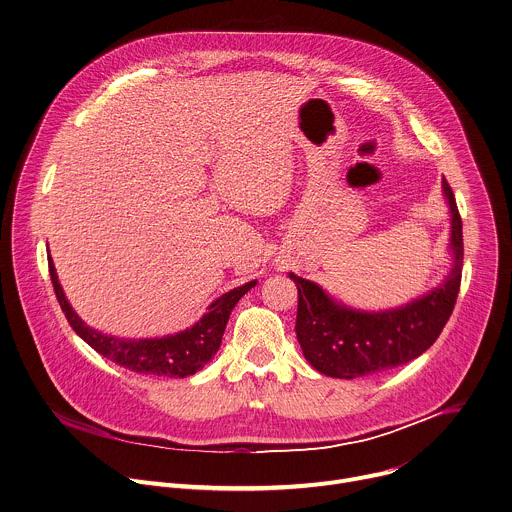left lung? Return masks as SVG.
<instances>
[{
	"instance_id": "8db88e82",
	"label": "left lung",
	"mask_w": 512,
	"mask_h": 512,
	"mask_svg": "<svg viewBox=\"0 0 512 512\" xmlns=\"http://www.w3.org/2000/svg\"><path fill=\"white\" fill-rule=\"evenodd\" d=\"M451 207V249L455 265L435 291L391 311L363 313L337 305L319 285L293 273L299 291L295 333L305 359L323 375L355 379L389 371L423 355L447 325L463 275V221L447 179Z\"/></svg>"
}]
</instances>
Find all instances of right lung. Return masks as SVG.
Wrapping results in <instances>:
<instances>
[{"instance_id":"1","label":"right lung","mask_w":512,"mask_h":512,"mask_svg":"<svg viewBox=\"0 0 512 512\" xmlns=\"http://www.w3.org/2000/svg\"><path fill=\"white\" fill-rule=\"evenodd\" d=\"M51 285L55 297L59 301L61 311L65 313L71 329L99 355L107 357L119 367H125L135 373L157 375V377H189L203 369L217 353L229 315L239 299L257 285V281L245 283L209 305V313H205L191 329H185L177 335L161 337V339H117L103 335L91 327H87L67 303L63 289L57 281V273L51 257L47 259Z\"/></svg>"}]
</instances>
